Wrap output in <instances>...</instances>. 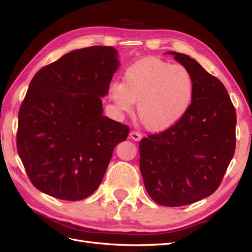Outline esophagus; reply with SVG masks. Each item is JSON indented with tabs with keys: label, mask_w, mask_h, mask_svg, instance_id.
Listing matches in <instances>:
<instances>
[{
	"label": "esophagus",
	"mask_w": 252,
	"mask_h": 252,
	"mask_svg": "<svg viewBox=\"0 0 252 252\" xmlns=\"http://www.w3.org/2000/svg\"><path fill=\"white\" fill-rule=\"evenodd\" d=\"M129 136H130V139H132L133 141H140L142 139V134L139 133L138 131H131L130 133H129Z\"/></svg>",
	"instance_id": "1"
}]
</instances>
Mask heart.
Instances as JSON below:
<instances>
[{
	"label": "heart",
	"mask_w": 252,
	"mask_h": 252,
	"mask_svg": "<svg viewBox=\"0 0 252 252\" xmlns=\"http://www.w3.org/2000/svg\"><path fill=\"white\" fill-rule=\"evenodd\" d=\"M194 80L186 67L161 59L136 61L124 72L123 83L111 82L109 98L116 108L130 113L133 104L149 131L167 130L180 122L191 106Z\"/></svg>",
	"instance_id": "obj_1"
}]
</instances>
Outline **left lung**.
Segmentation results:
<instances>
[{"instance_id":"obj_1","label":"left lung","mask_w":252,"mask_h":252,"mask_svg":"<svg viewBox=\"0 0 252 252\" xmlns=\"http://www.w3.org/2000/svg\"><path fill=\"white\" fill-rule=\"evenodd\" d=\"M191 73L189 110L171 128L140 142V169L146 191L159 205L192 204L216 191L235 150L236 114L219 79L192 58L168 51Z\"/></svg>"}]
</instances>
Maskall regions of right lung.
I'll list each match as a JSON object with an SVG mask.
<instances>
[{
  "label": "right lung",
  "instance_id": "obj_1",
  "mask_svg": "<svg viewBox=\"0 0 252 252\" xmlns=\"http://www.w3.org/2000/svg\"><path fill=\"white\" fill-rule=\"evenodd\" d=\"M118 50L91 46L43 67L19 112L17 147L33 186L60 200L80 201L100 186L129 128L103 116L102 98L120 66Z\"/></svg>",
  "mask_w": 252,
  "mask_h": 252
}]
</instances>
